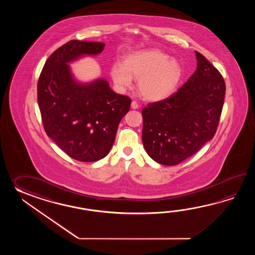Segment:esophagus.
<instances>
[{
    "label": "esophagus",
    "mask_w": 255,
    "mask_h": 255,
    "mask_svg": "<svg viewBox=\"0 0 255 255\" xmlns=\"http://www.w3.org/2000/svg\"><path fill=\"white\" fill-rule=\"evenodd\" d=\"M138 108H139V105L136 103L135 101H132V103H131V109H137Z\"/></svg>",
    "instance_id": "34e87169"
}]
</instances>
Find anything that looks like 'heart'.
Wrapping results in <instances>:
<instances>
[{
    "label": "heart",
    "instance_id": "1",
    "mask_svg": "<svg viewBox=\"0 0 255 255\" xmlns=\"http://www.w3.org/2000/svg\"><path fill=\"white\" fill-rule=\"evenodd\" d=\"M111 76L115 84L123 89L131 87L132 78H135L143 98L160 101L176 91L183 76V68L178 60L151 49L133 53L126 57L123 64H115Z\"/></svg>",
    "mask_w": 255,
    "mask_h": 255
}]
</instances>
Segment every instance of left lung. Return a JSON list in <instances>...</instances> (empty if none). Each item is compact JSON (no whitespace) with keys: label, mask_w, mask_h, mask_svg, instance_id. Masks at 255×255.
<instances>
[{"label":"left lung","mask_w":255,"mask_h":255,"mask_svg":"<svg viewBox=\"0 0 255 255\" xmlns=\"http://www.w3.org/2000/svg\"><path fill=\"white\" fill-rule=\"evenodd\" d=\"M197 69L177 92L142 110V141L156 162L174 166L212 140L222 114L225 82L195 51Z\"/></svg>","instance_id":"left-lung-1"}]
</instances>
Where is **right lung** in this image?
<instances>
[{
	"instance_id": "obj_1",
	"label": "right lung",
	"mask_w": 255,
	"mask_h": 255,
	"mask_svg": "<svg viewBox=\"0 0 255 255\" xmlns=\"http://www.w3.org/2000/svg\"><path fill=\"white\" fill-rule=\"evenodd\" d=\"M105 43L72 40L49 56L39 76L37 101L43 128L69 157L95 162L109 154L131 99L115 93L109 82L76 80L69 63L97 55Z\"/></svg>"
}]
</instances>
